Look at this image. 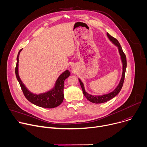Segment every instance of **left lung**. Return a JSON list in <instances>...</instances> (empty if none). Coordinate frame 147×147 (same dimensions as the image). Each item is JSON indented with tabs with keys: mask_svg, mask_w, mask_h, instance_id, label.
<instances>
[{
	"mask_svg": "<svg viewBox=\"0 0 147 147\" xmlns=\"http://www.w3.org/2000/svg\"><path fill=\"white\" fill-rule=\"evenodd\" d=\"M108 38L109 39V40L115 44L117 48H118V50H119V52L121 57V60L122 62V66H123V71H122V75H121V78L120 79V81L119 83L118 86L116 87V88L111 92L107 94H104L102 95H92L91 94H88L86 90H85V88H84V84L82 83V82L81 81V80L80 78H78L80 86L81 87L82 92H83V94L84 95V96H86V98L90 102L94 103H104L106 102L109 100H111V99H112L113 98H114L115 96H116L120 91L122 87H123V84L124 82V77H125V70H126V67H127V60H126V57H125V54L124 53L122 48L119 42V41L115 38L114 37L112 36L111 35H110L108 32L107 34Z\"/></svg>",
	"mask_w": 147,
	"mask_h": 147,
	"instance_id": "obj_1",
	"label": "left lung"
}]
</instances>
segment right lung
Returning <instances> with one entry per match:
<instances>
[{
    "label": "right lung",
    "instance_id": "1",
    "mask_svg": "<svg viewBox=\"0 0 147 147\" xmlns=\"http://www.w3.org/2000/svg\"><path fill=\"white\" fill-rule=\"evenodd\" d=\"M23 49H20L17 57V64L15 69L16 78L20 84V87L23 92L25 97L32 103L35 105L45 108H54L58 107L62 103L64 99L63 88L65 80L70 75V71L67 70L61 74L57 79L55 87L49 91L39 94H35L30 92L21 80L18 75V57L20 52Z\"/></svg>",
    "mask_w": 147,
    "mask_h": 147
}]
</instances>
